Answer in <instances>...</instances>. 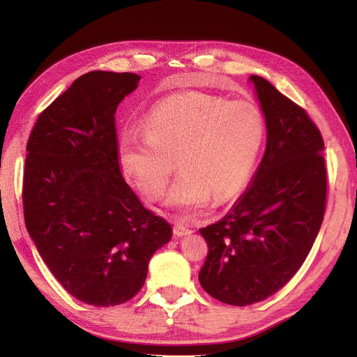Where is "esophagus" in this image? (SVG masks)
<instances>
[{"mask_svg": "<svg viewBox=\"0 0 357 357\" xmlns=\"http://www.w3.org/2000/svg\"><path fill=\"white\" fill-rule=\"evenodd\" d=\"M172 231H174V235H177V236H185V235L192 234V231L189 228H186V226H183L180 223L174 225V229H172Z\"/></svg>", "mask_w": 357, "mask_h": 357, "instance_id": "obj_1", "label": "esophagus"}]
</instances>
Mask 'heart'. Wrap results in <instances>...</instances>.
<instances>
[{
  "instance_id": "heart-1",
  "label": "heart",
  "mask_w": 357,
  "mask_h": 357,
  "mask_svg": "<svg viewBox=\"0 0 357 357\" xmlns=\"http://www.w3.org/2000/svg\"><path fill=\"white\" fill-rule=\"evenodd\" d=\"M265 139V119L252 101L190 92L160 102L144 132H126L119 146L125 178L149 199L164 193L172 171L180 176L168 207L195 211L228 201L247 186Z\"/></svg>"
}]
</instances>
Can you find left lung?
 <instances>
[{
  "mask_svg": "<svg viewBox=\"0 0 357 357\" xmlns=\"http://www.w3.org/2000/svg\"><path fill=\"white\" fill-rule=\"evenodd\" d=\"M266 123V149L252 183L225 218L199 229L208 256L199 283L208 295L245 307L274 295L296 274L326 207L323 138L307 112L250 75Z\"/></svg>",
  "mask_w": 357,
  "mask_h": 357,
  "instance_id": "left-lung-1",
  "label": "left lung"
}]
</instances>
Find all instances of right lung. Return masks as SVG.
Segmentation results:
<instances>
[{
	"label": "right lung",
	"instance_id": "add662e5",
	"mask_svg": "<svg viewBox=\"0 0 357 357\" xmlns=\"http://www.w3.org/2000/svg\"><path fill=\"white\" fill-rule=\"evenodd\" d=\"M134 73L83 74L43 112L26 144L24 214L50 273L84 304L112 307L143 287L171 225L144 208L121 172L114 113Z\"/></svg>",
	"mask_w": 357,
	"mask_h": 357
}]
</instances>
